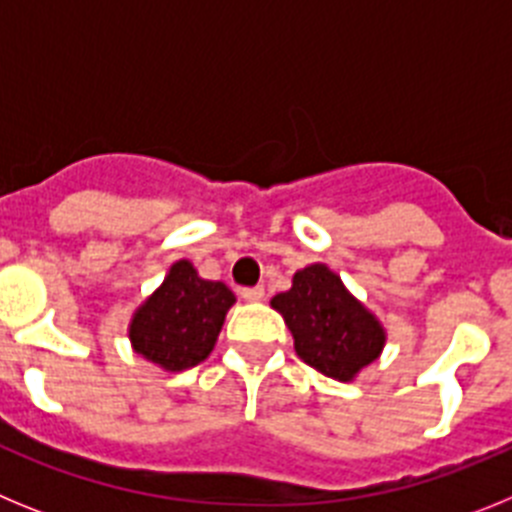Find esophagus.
<instances>
[{
    "label": "esophagus",
    "mask_w": 512,
    "mask_h": 512,
    "mask_svg": "<svg viewBox=\"0 0 512 512\" xmlns=\"http://www.w3.org/2000/svg\"><path fill=\"white\" fill-rule=\"evenodd\" d=\"M241 297L246 302H261L264 300V287H243Z\"/></svg>",
    "instance_id": "esophagus-1"
}]
</instances>
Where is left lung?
<instances>
[{
  "instance_id": "1",
  "label": "left lung",
  "mask_w": 512,
  "mask_h": 512,
  "mask_svg": "<svg viewBox=\"0 0 512 512\" xmlns=\"http://www.w3.org/2000/svg\"><path fill=\"white\" fill-rule=\"evenodd\" d=\"M271 307L292 330L297 356L338 382H351L377 361L387 341L382 323L325 264L297 271L292 287L279 292Z\"/></svg>"
}]
</instances>
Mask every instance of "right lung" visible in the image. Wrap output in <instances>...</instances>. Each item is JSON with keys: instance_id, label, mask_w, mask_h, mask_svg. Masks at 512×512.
<instances>
[{"instance_id": "obj_1", "label": "right lung", "mask_w": 512, "mask_h": 512, "mask_svg": "<svg viewBox=\"0 0 512 512\" xmlns=\"http://www.w3.org/2000/svg\"><path fill=\"white\" fill-rule=\"evenodd\" d=\"M233 302L235 295L223 282L202 279L187 259L176 261L164 284L130 320L128 336L135 354L166 372L197 366L215 348Z\"/></svg>"}]
</instances>
